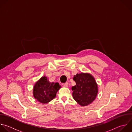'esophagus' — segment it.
Listing matches in <instances>:
<instances>
[{
	"label": "esophagus",
	"instance_id": "34e87169",
	"mask_svg": "<svg viewBox=\"0 0 132 132\" xmlns=\"http://www.w3.org/2000/svg\"><path fill=\"white\" fill-rule=\"evenodd\" d=\"M62 85H63V86L64 87H68V83H67V82L65 83H63Z\"/></svg>",
	"mask_w": 132,
	"mask_h": 132
}]
</instances>
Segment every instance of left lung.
<instances>
[{
  "mask_svg": "<svg viewBox=\"0 0 132 132\" xmlns=\"http://www.w3.org/2000/svg\"><path fill=\"white\" fill-rule=\"evenodd\" d=\"M76 85L71 87L73 99L81 106L92 103L98 93L97 85L94 78L90 74L81 73L73 78Z\"/></svg>",
  "mask_w": 132,
  "mask_h": 132,
  "instance_id": "left-lung-1",
  "label": "left lung"
}]
</instances>
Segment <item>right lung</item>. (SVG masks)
I'll list each match as a JSON object with an SVG mask.
<instances>
[{
	"mask_svg": "<svg viewBox=\"0 0 132 132\" xmlns=\"http://www.w3.org/2000/svg\"><path fill=\"white\" fill-rule=\"evenodd\" d=\"M60 87L59 83H50L47 80V77L44 76L35 84L33 90L34 96L40 103H48L55 97Z\"/></svg>",
	"mask_w": 132,
	"mask_h": 132,
	"instance_id": "right-lung-1",
	"label": "right lung"
}]
</instances>
